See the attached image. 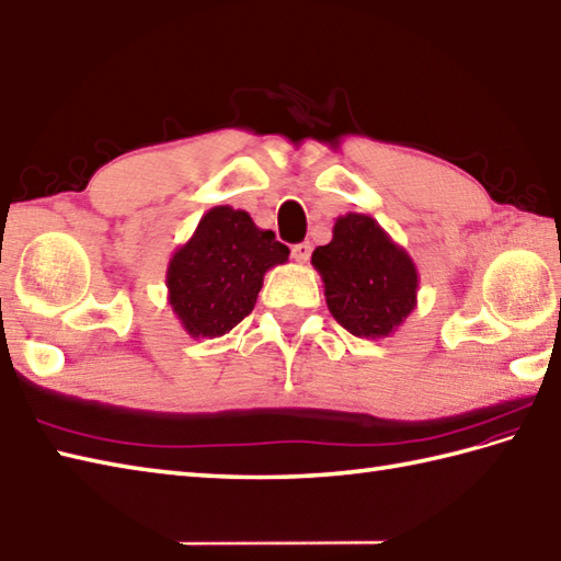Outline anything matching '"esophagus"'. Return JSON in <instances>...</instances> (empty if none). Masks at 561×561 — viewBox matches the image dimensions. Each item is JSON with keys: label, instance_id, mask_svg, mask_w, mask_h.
<instances>
[{"label": "esophagus", "instance_id": "1", "mask_svg": "<svg viewBox=\"0 0 561 561\" xmlns=\"http://www.w3.org/2000/svg\"><path fill=\"white\" fill-rule=\"evenodd\" d=\"M310 256H312V244L310 242H300V244L293 247V259L297 261V264H307Z\"/></svg>", "mask_w": 561, "mask_h": 561}]
</instances>
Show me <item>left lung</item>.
<instances>
[{
    "mask_svg": "<svg viewBox=\"0 0 561 561\" xmlns=\"http://www.w3.org/2000/svg\"><path fill=\"white\" fill-rule=\"evenodd\" d=\"M312 266L324 280L331 317L353 336L385 339L414 312V259L370 215L336 217L334 237L314 249Z\"/></svg>",
    "mask_w": 561,
    "mask_h": 561,
    "instance_id": "1",
    "label": "left lung"
}]
</instances>
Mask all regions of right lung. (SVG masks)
Segmentation results:
<instances>
[{
  "mask_svg": "<svg viewBox=\"0 0 561 561\" xmlns=\"http://www.w3.org/2000/svg\"><path fill=\"white\" fill-rule=\"evenodd\" d=\"M290 249L247 210L215 205L167 266V300L191 339H217L254 310L266 271Z\"/></svg>",
  "mask_w": 561,
  "mask_h": 561,
  "instance_id": "1",
  "label": "right lung"
}]
</instances>
